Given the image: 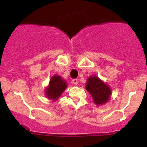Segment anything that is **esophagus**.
<instances>
[{"label": "esophagus", "mask_w": 147, "mask_h": 147, "mask_svg": "<svg viewBox=\"0 0 147 147\" xmlns=\"http://www.w3.org/2000/svg\"><path fill=\"white\" fill-rule=\"evenodd\" d=\"M72 84H74V85H78V79H73L72 80Z\"/></svg>", "instance_id": "1"}]
</instances>
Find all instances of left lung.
<instances>
[{
	"label": "left lung",
	"instance_id": "8db88e82",
	"mask_svg": "<svg viewBox=\"0 0 147 147\" xmlns=\"http://www.w3.org/2000/svg\"><path fill=\"white\" fill-rule=\"evenodd\" d=\"M86 89L90 92L94 102L96 105H102L109 100L111 91L109 87L95 76L88 78Z\"/></svg>",
	"mask_w": 147,
	"mask_h": 147
}]
</instances>
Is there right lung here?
<instances>
[{
  "mask_svg": "<svg viewBox=\"0 0 147 147\" xmlns=\"http://www.w3.org/2000/svg\"><path fill=\"white\" fill-rule=\"evenodd\" d=\"M67 88V83L59 76L52 77L46 90L48 98L57 100Z\"/></svg>",
  "mask_w": 147,
  "mask_h": 147,
  "instance_id": "obj_1",
  "label": "right lung"
}]
</instances>
